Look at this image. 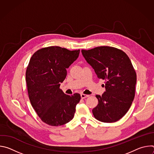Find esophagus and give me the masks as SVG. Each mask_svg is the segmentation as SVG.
<instances>
[{
	"label": "esophagus",
	"instance_id": "1",
	"mask_svg": "<svg viewBox=\"0 0 154 154\" xmlns=\"http://www.w3.org/2000/svg\"><path fill=\"white\" fill-rule=\"evenodd\" d=\"M81 97L82 98V99H85V98H86V97H89V95H88V94H81Z\"/></svg>",
	"mask_w": 154,
	"mask_h": 154
}]
</instances>
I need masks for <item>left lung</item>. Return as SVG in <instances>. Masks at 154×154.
I'll return each instance as SVG.
<instances>
[{"label":"left lung","mask_w":154,"mask_h":154,"mask_svg":"<svg viewBox=\"0 0 154 154\" xmlns=\"http://www.w3.org/2000/svg\"><path fill=\"white\" fill-rule=\"evenodd\" d=\"M82 53L97 77L106 81L105 92L96 96L99 103L92 110L94 118L103 122L118 121L135 97L137 74L130 58L122 51L109 46L82 50Z\"/></svg>","instance_id":"left-lung-1"}]
</instances>
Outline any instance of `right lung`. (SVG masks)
Returning <instances> with one entry per match:
<instances>
[{
  "instance_id": "right-lung-1",
  "label": "right lung",
  "mask_w": 154,
  "mask_h": 154,
  "mask_svg": "<svg viewBox=\"0 0 154 154\" xmlns=\"http://www.w3.org/2000/svg\"><path fill=\"white\" fill-rule=\"evenodd\" d=\"M79 53L51 46L37 51L30 60L26 74L29 99L40 119L49 125H62L74 118L80 95L66 94L60 86Z\"/></svg>"
}]
</instances>
